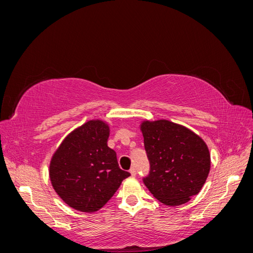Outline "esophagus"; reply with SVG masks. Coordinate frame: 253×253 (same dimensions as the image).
<instances>
[{
	"label": "esophagus",
	"mask_w": 253,
	"mask_h": 253,
	"mask_svg": "<svg viewBox=\"0 0 253 253\" xmlns=\"http://www.w3.org/2000/svg\"><path fill=\"white\" fill-rule=\"evenodd\" d=\"M129 173H131L132 176H136V168L132 167L131 169H129Z\"/></svg>",
	"instance_id": "esophagus-1"
}]
</instances>
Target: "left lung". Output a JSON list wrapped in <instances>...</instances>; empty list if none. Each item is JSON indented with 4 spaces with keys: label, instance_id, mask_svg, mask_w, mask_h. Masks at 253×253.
Wrapping results in <instances>:
<instances>
[{
    "label": "left lung",
    "instance_id": "left-lung-1",
    "mask_svg": "<svg viewBox=\"0 0 253 253\" xmlns=\"http://www.w3.org/2000/svg\"><path fill=\"white\" fill-rule=\"evenodd\" d=\"M150 171L143 183L167 206H179L198 194L210 171L205 141L189 128L168 120L141 125Z\"/></svg>",
    "mask_w": 253,
    "mask_h": 253
}]
</instances>
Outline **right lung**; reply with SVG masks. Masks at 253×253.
I'll use <instances>...</instances> for the list:
<instances>
[{"mask_svg": "<svg viewBox=\"0 0 253 253\" xmlns=\"http://www.w3.org/2000/svg\"><path fill=\"white\" fill-rule=\"evenodd\" d=\"M110 128L90 120L75 129L53 154L49 177L57 194L72 208L95 212L108 203L129 174L108 147Z\"/></svg>", "mask_w": 253, "mask_h": 253, "instance_id": "right-lung-1", "label": "right lung"}]
</instances>
